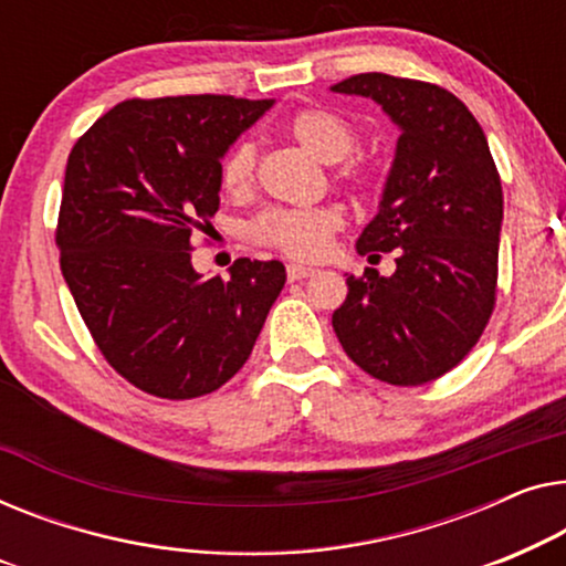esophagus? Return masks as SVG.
I'll return each instance as SVG.
<instances>
[{
    "instance_id": "esophagus-1",
    "label": "esophagus",
    "mask_w": 566,
    "mask_h": 566,
    "mask_svg": "<svg viewBox=\"0 0 566 566\" xmlns=\"http://www.w3.org/2000/svg\"><path fill=\"white\" fill-rule=\"evenodd\" d=\"M313 274H315L313 266H305V264H290V266H286V276H290V282L307 280V276H313Z\"/></svg>"
}]
</instances>
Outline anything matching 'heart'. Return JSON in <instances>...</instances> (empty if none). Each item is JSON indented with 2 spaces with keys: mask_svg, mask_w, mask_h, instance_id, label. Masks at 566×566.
<instances>
[{
  "mask_svg": "<svg viewBox=\"0 0 566 566\" xmlns=\"http://www.w3.org/2000/svg\"><path fill=\"white\" fill-rule=\"evenodd\" d=\"M286 133L300 143L307 154L323 164H338L356 148V130L344 117L331 109H300L290 117ZM256 174V148L243 140L233 146L220 164V181L228 195H245ZM348 179L361 177V166L352 161L340 166ZM340 228V212L336 207H274L251 222V238L261 245L276 249L292 259H317L328 249L331 235Z\"/></svg>",
  "mask_w": 566,
  "mask_h": 566,
  "instance_id": "b5f03b06",
  "label": "heart"
}]
</instances>
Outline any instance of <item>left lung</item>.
<instances>
[{
  "instance_id": "1",
  "label": "left lung",
  "mask_w": 566,
  "mask_h": 566,
  "mask_svg": "<svg viewBox=\"0 0 566 566\" xmlns=\"http://www.w3.org/2000/svg\"><path fill=\"white\" fill-rule=\"evenodd\" d=\"M333 92L369 97L400 127L379 210L356 251H395V274L346 276L333 331L366 374L416 387L453 369L495 307L503 187L488 138L441 86L356 74Z\"/></svg>"
}]
</instances>
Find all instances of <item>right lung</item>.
<instances>
[{"label":"right lung","mask_w":566,"mask_h":566,"mask_svg":"<svg viewBox=\"0 0 566 566\" xmlns=\"http://www.w3.org/2000/svg\"><path fill=\"white\" fill-rule=\"evenodd\" d=\"M274 99H125L71 148L55 245L94 344L143 392L192 400L251 356L286 282L282 261L192 266L220 207V161Z\"/></svg>","instance_id":"add662e5"}]
</instances>
